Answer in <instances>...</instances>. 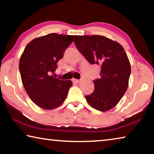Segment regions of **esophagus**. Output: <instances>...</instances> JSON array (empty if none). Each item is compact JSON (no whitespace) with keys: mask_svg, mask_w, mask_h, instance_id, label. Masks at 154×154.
Wrapping results in <instances>:
<instances>
[{"mask_svg":"<svg viewBox=\"0 0 154 154\" xmlns=\"http://www.w3.org/2000/svg\"><path fill=\"white\" fill-rule=\"evenodd\" d=\"M72 82H74V83H76V84H78V83H79L81 81H80V80H79V79H72Z\"/></svg>","mask_w":154,"mask_h":154,"instance_id":"obj_1","label":"esophagus"}]
</instances>
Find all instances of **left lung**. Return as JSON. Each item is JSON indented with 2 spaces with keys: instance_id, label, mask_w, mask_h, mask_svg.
I'll return each instance as SVG.
<instances>
[{
  "instance_id": "8db88e82",
  "label": "left lung",
  "mask_w": 154,
  "mask_h": 154,
  "mask_svg": "<svg viewBox=\"0 0 154 154\" xmlns=\"http://www.w3.org/2000/svg\"><path fill=\"white\" fill-rule=\"evenodd\" d=\"M74 42L90 64L101 66V78L93 81L94 90L85 96L86 101L97 110H109L128 87L131 66L125 50L119 43L102 35H75Z\"/></svg>"
}]
</instances>
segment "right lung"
Returning a JSON list of instances; mask_svg holds the SVG:
<instances>
[{
  "instance_id": "right-lung-1",
  "label": "right lung",
  "mask_w": 154,
  "mask_h": 154,
  "mask_svg": "<svg viewBox=\"0 0 154 154\" xmlns=\"http://www.w3.org/2000/svg\"><path fill=\"white\" fill-rule=\"evenodd\" d=\"M74 35L50 33L34 39L24 48L19 63L22 82L29 97L41 108H56L64 101L70 80L51 75L57 68Z\"/></svg>"
}]
</instances>
